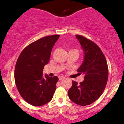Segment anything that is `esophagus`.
I'll list each match as a JSON object with an SVG mask.
<instances>
[{
	"instance_id": "1",
	"label": "esophagus",
	"mask_w": 124,
	"mask_h": 124,
	"mask_svg": "<svg viewBox=\"0 0 124 124\" xmlns=\"http://www.w3.org/2000/svg\"><path fill=\"white\" fill-rule=\"evenodd\" d=\"M64 78H65L64 77H59V79L60 81L64 79Z\"/></svg>"
}]
</instances>
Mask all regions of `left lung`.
Instances as JSON below:
<instances>
[{"label":"left lung","mask_w":124,"mask_h":124,"mask_svg":"<svg viewBox=\"0 0 124 124\" xmlns=\"http://www.w3.org/2000/svg\"><path fill=\"white\" fill-rule=\"evenodd\" d=\"M84 51V61L77 70L78 74L85 75L80 83L72 81L68 91V97L72 102L85 106L100 98L107 82L108 70L107 61L99 47L83 36L76 35Z\"/></svg>","instance_id":"left-lung-1"}]
</instances>
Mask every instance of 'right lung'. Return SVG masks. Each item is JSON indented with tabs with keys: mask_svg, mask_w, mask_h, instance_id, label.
<instances>
[{
	"mask_svg": "<svg viewBox=\"0 0 124 124\" xmlns=\"http://www.w3.org/2000/svg\"><path fill=\"white\" fill-rule=\"evenodd\" d=\"M59 37L47 36L30 44L24 48L16 62V86L22 98L32 106L48 103L56 91L58 77L47 75L44 77L42 71L49 62L52 48Z\"/></svg>",
	"mask_w": 124,
	"mask_h": 124,
	"instance_id": "1",
	"label": "right lung"
}]
</instances>
